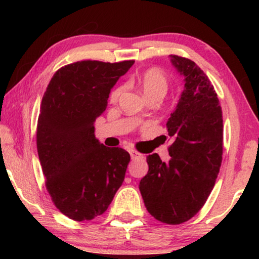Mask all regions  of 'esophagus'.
<instances>
[{"mask_svg": "<svg viewBox=\"0 0 259 259\" xmlns=\"http://www.w3.org/2000/svg\"><path fill=\"white\" fill-rule=\"evenodd\" d=\"M130 154H131V158L132 159H143L144 155L139 153V152L134 151V150H130Z\"/></svg>", "mask_w": 259, "mask_h": 259, "instance_id": "34e87169", "label": "esophagus"}]
</instances>
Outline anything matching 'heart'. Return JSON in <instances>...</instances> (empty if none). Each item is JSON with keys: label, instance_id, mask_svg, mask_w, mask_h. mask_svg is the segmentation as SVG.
Returning a JSON list of instances; mask_svg holds the SVG:
<instances>
[{"label": "heart", "instance_id": "heart-1", "mask_svg": "<svg viewBox=\"0 0 259 259\" xmlns=\"http://www.w3.org/2000/svg\"><path fill=\"white\" fill-rule=\"evenodd\" d=\"M139 84L141 91L145 95V98L153 97V95H160L164 97L167 92V79L164 75V73L159 69H148L145 72L139 79ZM121 88H116L112 93L111 99L113 101L118 100V98L121 94Z\"/></svg>", "mask_w": 259, "mask_h": 259}]
</instances>
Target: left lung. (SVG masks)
Listing matches in <instances>:
<instances>
[{
    "mask_svg": "<svg viewBox=\"0 0 259 259\" xmlns=\"http://www.w3.org/2000/svg\"><path fill=\"white\" fill-rule=\"evenodd\" d=\"M169 59L185 82L166 122L171 158L164 162L157 153L148 155L139 190L155 219L177 225L197 214L213 189L222 164L223 115L206 74L189 59Z\"/></svg>",
    "mask_w": 259,
    "mask_h": 259,
    "instance_id": "8db88e82",
    "label": "left lung"
}]
</instances>
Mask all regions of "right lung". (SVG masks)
<instances>
[{
	"label": "right lung",
	"instance_id": "1",
	"mask_svg": "<svg viewBox=\"0 0 259 259\" xmlns=\"http://www.w3.org/2000/svg\"><path fill=\"white\" fill-rule=\"evenodd\" d=\"M133 63L88 60L65 66L52 77L42 99L38 159L55 206L73 221L104 213L125 179L128 152L101 144L94 121Z\"/></svg>",
	"mask_w": 259,
	"mask_h": 259
}]
</instances>
